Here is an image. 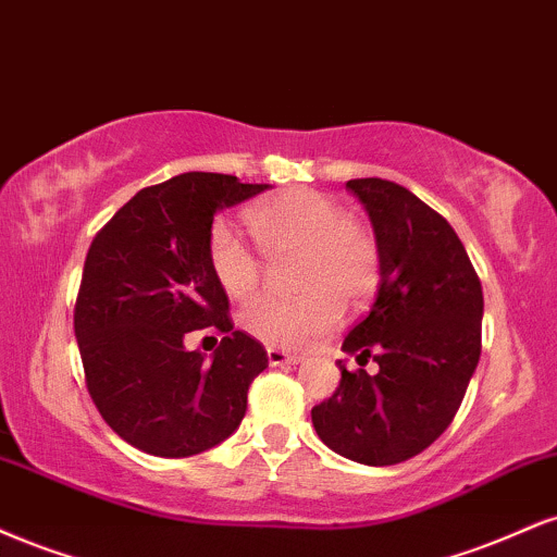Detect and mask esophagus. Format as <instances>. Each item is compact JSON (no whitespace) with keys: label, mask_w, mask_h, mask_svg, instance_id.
I'll return each mask as SVG.
<instances>
[{"label":"esophagus","mask_w":557,"mask_h":557,"mask_svg":"<svg viewBox=\"0 0 557 557\" xmlns=\"http://www.w3.org/2000/svg\"><path fill=\"white\" fill-rule=\"evenodd\" d=\"M267 358H270V366H298L300 355L280 350V347H267Z\"/></svg>","instance_id":"34e87169"}]
</instances>
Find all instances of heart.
<instances>
[{
    "mask_svg": "<svg viewBox=\"0 0 557 557\" xmlns=\"http://www.w3.org/2000/svg\"><path fill=\"white\" fill-rule=\"evenodd\" d=\"M251 236L272 264L296 259L290 300L267 298L246 308L240 326L259 343L304 350L337 326L343 308H360L381 283V249L371 231L345 218L332 197L293 186L246 214ZM207 264L220 290L251 300L264 283V264L231 227L218 223L207 238Z\"/></svg>",
    "mask_w": 557,
    "mask_h": 557,
    "instance_id": "1",
    "label": "heart"
}]
</instances>
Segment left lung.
Masks as SVG:
<instances>
[{
	"label": "left lung",
	"instance_id": "8db88e82",
	"mask_svg": "<svg viewBox=\"0 0 557 557\" xmlns=\"http://www.w3.org/2000/svg\"><path fill=\"white\" fill-rule=\"evenodd\" d=\"M381 249L371 311L343 350L379 373L347 371L311 410L313 428L339 457L371 467L418 457L451 425L482 350V285L454 227L410 189L352 178Z\"/></svg>",
	"mask_w": 557,
	"mask_h": 557
}]
</instances>
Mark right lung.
Instances as JSON below:
<instances>
[{
    "label": "right lung",
    "mask_w": 557,
    "mask_h": 557,
    "mask_svg": "<svg viewBox=\"0 0 557 557\" xmlns=\"http://www.w3.org/2000/svg\"><path fill=\"white\" fill-rule=\"evenodd\" d=\"M264 189L225 173H181L134 194L87 249L75 304L85 384L111 431L139 451L194 457L244 420L267 350L233 330L207 238L223 207ZM194 329L224 334L212 361L183 347Z\"/></svg>",
    "instance_id": "obj_1"
}]
</instances>
